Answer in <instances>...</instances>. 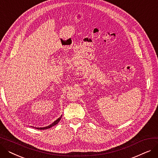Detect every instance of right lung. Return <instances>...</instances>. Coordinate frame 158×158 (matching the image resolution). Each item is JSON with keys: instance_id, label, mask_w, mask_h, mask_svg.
<instances>
[{"instance_id": "obj_1", "label": "right lung", "mask_w": 158, "mask_h": 158, "mask_svg": "<svg viewBox=\"0 0 158 158\" xmlns=\"http://www.w3.org/2000/svg\"><path fill=\"white\" fill-rule=\"evenodd\" d=\"M61 117H62V116H61V117L58 118V119H57L54 122H53L51 125H50V126H47V127H40V128H39V127H36V129H49V128H51V127H52V126H55V125H56V124H57V123H59V122L60 121V120H61Z\"/></svg>"}]
</instances>
